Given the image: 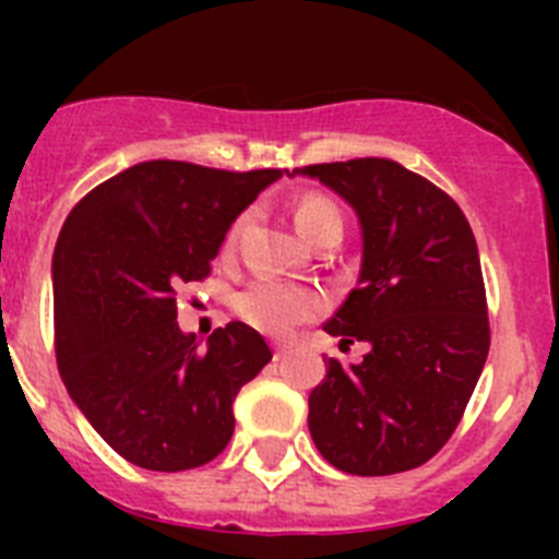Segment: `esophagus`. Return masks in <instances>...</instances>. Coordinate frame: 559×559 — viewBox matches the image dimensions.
<instances>
[{
	"instance_id": "obj_1",
	"label": "esophagus",
	"mask_w": 559,
	"mask_h": 559,
	"mask_svg": "<svg viewBox=\"0 0 559 559\" xmlns=\"http://www.w3.org/2000/svg\"><path fill=\"white\" fill-rule=\"evenodd\" d=\"M285 353H288V347H285V344H274V355H276V358H283Z\"/></svg>"
}]
</instances>
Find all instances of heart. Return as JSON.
Masks as SVG:
<instances>
[{
    "label": "heart",
    "instance_id": "obj_1",
    "mask_svg": "<svg viewBox=\"0 0 559 559\" xmlns=\"http://www.w3.org/2000/svg\"><path fill=\"white\" fill-rule=\"evenodd\" d=\"M240 224H243V218L231 226L229 240H226L229 246L237 231H240ZM294 226L305 237V243H310L324 229L341 231V212L330 199L310 192V195H302L296 201ZM235 310L251 328L271 335H283L299 322H305V319H313L316 313H322L324 296L313 288L283 283V280H254L243 290H237Z\"/></svg>",
    "mask_w": 559,
    "mask_h": 559
}]
</instances>
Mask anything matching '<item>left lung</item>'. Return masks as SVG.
Wrapping results in <instances>:
<instances>
[{
  "label": "left lung",
  "mask_w": 559,
  "mask_h": 559,
  "mask_svg": "<svg viewBox=\"0 0 559 559\" xmlns=\"http://www.w3.org/2000/svg\"><path fill=\"white\" fill-rule=\"evenodd\" d=\"M322 181L360 226L358 285L324 322L360 364L328 358L308 428L333 467L392 476L426 464L456 431L490 353L481 263L451 195L392 159L288 173Z\"/></svg>",
  "instance_id": "1"
}]
</instances>
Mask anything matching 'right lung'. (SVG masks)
<instances>
[{
	"mask_svg": "<svg viewBox=\"0 0 559 559\" xmlns=\"http://www.w3.org/2000/svg\"><path fill=\"white\" fill-rule=\"evenodd\" d=\"M283 170L140 162L69 212L52 254L56 355L88 426L136 467L212 462L235 397L271 360L243 322L201 341L176 322V290L210 274L237 215Z\"/></svg>",
	"mask_w": 559,
	"mask_h": 559,
	"instance_id": "obj_1",
	"label": "right lung"
}]
</instances>
